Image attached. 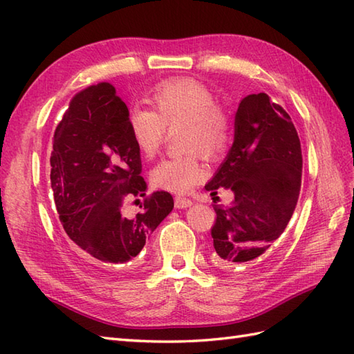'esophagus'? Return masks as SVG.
I'll list each match as a JSON object with an SVG mask.
<instances>
[{"instance_id": "1", "label": "esophagus", "mask_w": 354, "mask_h": 354, "mask_svg": "<svg viewBox=\"0 0 354 354\" xmlns=\"http://www.w3.org/2000/svg\"><path fill=\"white\" fill-rule=\"evenodd\" d=\"M193 205L192 199H187V197H175V207L178 209H183V208H188Z\"/></svg>"}]
</instances>
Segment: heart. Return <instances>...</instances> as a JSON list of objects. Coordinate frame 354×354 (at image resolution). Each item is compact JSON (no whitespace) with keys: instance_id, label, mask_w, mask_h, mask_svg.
Returning a JSON list of instances; mask_svg holds the SVG:
<instances>
[{"instance_id":"b5f03b06","label":"heart","mask_w":354,"mask_h":354,"mask_svg":"<svg viewBox=\"0 0 354 354\" xmlns=\"http://www.w3.org/2000/svg\"><path fill=\"white\" fill-rule=\"evenodd\" d=\"M151 101L155 111L133 106L128 113V131L137 149L153 158L166 140L167 127L183 125L180 146L187 153L158 162L151 171L155 187L170 193L190 192L205 176L202 151L211 158L227 152L234 140V122L216 95L193 78H171L153 87Z\"/></svg>"}]
</instances>
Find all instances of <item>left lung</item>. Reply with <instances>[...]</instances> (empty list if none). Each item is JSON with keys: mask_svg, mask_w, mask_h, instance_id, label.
I'll use <instances>...</instances> for the list:
<instances>
[{"mask_svg": "<svg viewBox=\"0 0 354 354\" xmlns=\"http://www.w3.org/2000/svg\"><path fill=\"white\" fill-rule=\"evenodd\" d=\"M301 167L300 138L290 114L267 93L245 96L235 114L231 151L205 185L211 196L220 187L235 196L229 207L214 205L211 236L220 267L249 266L266 257L297 205Z\"/></svg>", "mask_w": 354, "mask_h": 354, "instance_id": "1", "label": "left lung"}]
</instances>
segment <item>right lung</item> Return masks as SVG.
<instances>
[{
    "mask_svg": "<svg viewBox=\"0 0 354 354\" xmlns=\"http://www.w3.org/2000/svg\"><path fill=\"white\" fill-rule=\"evenodd\" d=\"M128 113L110 83L88 86L72 97L53 140L51 187L64 235L72 250L97 270L133 264L174 209L170 193L145 194ZM138 195L145 199L134 215L126 205Z\"/></svg>",
    "mask_w": 354,
    "mask_h": 354,
    "instance_id": "obj_1",
    "label": "right lung"
}]
</instances>
